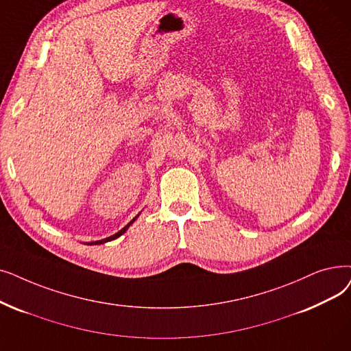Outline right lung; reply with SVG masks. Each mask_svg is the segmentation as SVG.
<instances>
[{"label":"right lung","instance_id":"right-lung-1","mask_svg":"<svg viewBox=\"0 0 351 351\" xmlns=\"http://www.w3.org/2000/svg\"><path fill=\"white\" fill-rule=\"evenodd\" d=\"M139 217V215H138ZM138 217H136V218H138ZM136 218H133L125 228H123V230H120L117 234H114V235H112V237H109V238H106V239H101V241H96V242H90V245H99V243H104V242H109V241H112V239H116V238H119L121 234H125L126 231H128V228L134 222V219Z\"/></svg>","mask_w":351,"mask_h":351}]
</instances>
